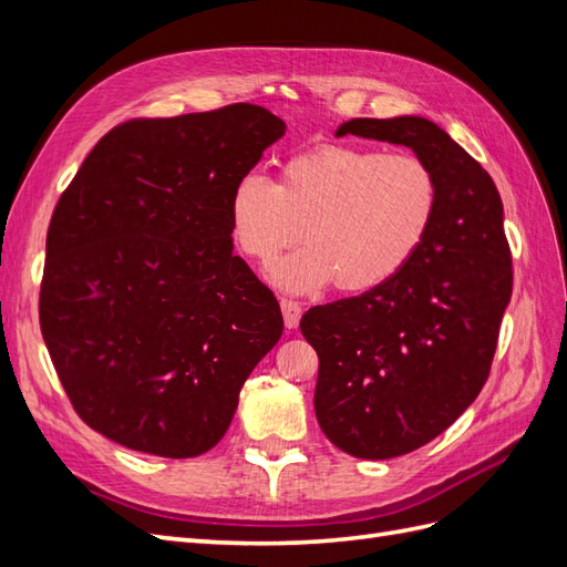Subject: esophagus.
Here are the masks:
<instances>
[{
	"label": "esophagus",
	"instance_id": "1",
	"mask_svg": "<svg viewBox=\"0 0 567 567\" xmlns=\"http://www.w3.org/2000/svg\"><path fill=\"white\" fill-rule=\"evenodd\" d=\"M281 312H284V323H286V329H298V323H300V317H302V310H300V305L296 302V300H290V298H281Z\"/></svg>",
	"mask_w": 567,
	"mask_h": 567
}]
</instances>
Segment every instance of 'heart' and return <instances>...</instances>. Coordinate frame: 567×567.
Returning <instances> with one entry per match:
<instances>
[{"label": "heart", "instance_id": "1", "mask_svg": "<svg viewBox=\"0 0 567 567\" xmlns=\"http://www.w3.org/2000/svg\"><path fill=\"white\" fill-rule=\"evenodd\" d=\"M437 208V177L419 156L321 144L286 158L277 184L260 173L238 179L229 225L262 267L302 236L307 246L271 271L281 288L310 293L336 281L342 293H367L411 265Z\"/></svg>", "mask_w": 567, "mask_h": 567}]
</instances>
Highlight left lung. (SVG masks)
<instances>
[{
    "mask_svg": "<svg viewBox=\"0 0 567 567\" xmlns=\"http://www.w3.org/2000/svg\"><path fill=\"white\" fill-rule=\"evenodd\" d=\"M409 146L440 186L435 225L392 281L317 305L300 331L319 354L315 411L357 458H392L435 440L483 390L511 300L504 205L492 177L419 115L354 117L336 136Z\"/></svg>",
    "mask_w": 567,
    "mask_h": 567,
    "instance_id": "1",
    "label": "left lung"
}]
</instances>
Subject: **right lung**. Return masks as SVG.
<instances>
[{"label":"right lung","instance_id":"add662e5","mask_svg":"<svg viewBox=\"0 0 567 567\" xmlns=\"http://www.w3.org/2000/svg\"><path fill=\"white\" fill-rule=\"evenodd\" d=\"M286 132L234 104L113 127L47 231L40 326L78 416L127 450L192 458L227 433L277 346L271 290L234 255L229 196Z\"/></svg>","mask_w":567,"mask_h":567}]
</instances>
